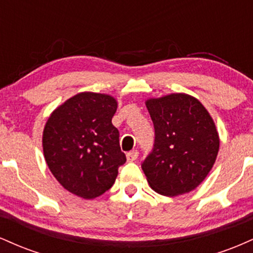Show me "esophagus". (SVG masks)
Masks as SVG:
<instances>
[{
    "label": "esophagus",
    "instance_id": "esophagus-1",
    "mask_svg": "<svg viewBox=\"0 0 253 253\" xmlns=\"http://www.w3.org/2000/svg\"><path fill=\"white\" fill-rule=\"evenodd\" d=\"M138 151L136 150H133V151H130V152H128L126 155V158H127V162H134L136 158H138Z\"/></svg>",
    "mask_w": 253,
    "mask_h": 253
}]
</instances>
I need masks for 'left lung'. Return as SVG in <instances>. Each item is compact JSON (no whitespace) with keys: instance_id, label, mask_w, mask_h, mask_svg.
<instances>
[{"instance_id":"1","label":"left lung","mask_w":253,"mask_h":253,"mask_svg":"<svg viewBox=\"0 0 253 253\" xmlns=\"http://www.w3.org/2000/svg\"><path fill=\"white\" fill-rule=\"evenodd\" d=\"M155 146L143 162L150 187L164 196L193 191L213 168L220 139L208 110L184 92L147 98Z\"/></svg>"}]
</instances>
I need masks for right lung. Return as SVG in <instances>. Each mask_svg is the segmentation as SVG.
Wrapping results in <instances>:
<instances>
[{
    "label": "right lung",
    "mask_w": 253,
    "mask_h": 253,
    "mask_svg": "<svg viewBox=\"0 0 253 253\" xmlns=\"http://www.w3.org/2000/svg\"><path fill=\"white\" fill-rule=\"evenodd\" d=\"M118 102L108 94L84 91L58 106L46 121V164L64 189L95 199L112 188L126 162L112 124Z\"/></svg>",
    "instance_id": "add662e5"
}]
</instances>
